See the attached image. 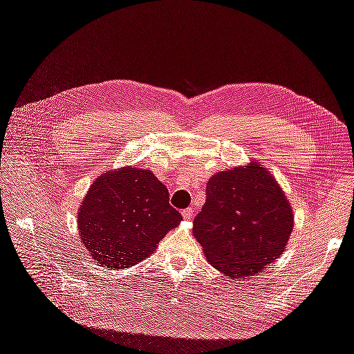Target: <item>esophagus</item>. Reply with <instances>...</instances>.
Listing matches in <instances>:
<instances>
[{"instance_id":"esophagus-1","label":"esophagus","mask_w":354,"mask_h":354,"mask_svg":"<svg viewBox=\"0 0 354 354\" xmlns=\"http://www.w3.org/2000/svg\"><path fill=\"white\" fill-rule=\"evenodd\" d=\"M181 214H183V218L185 220H190L192 217H194V211H192V208H186L181 211Z\"/></svg>"}]
</instances>
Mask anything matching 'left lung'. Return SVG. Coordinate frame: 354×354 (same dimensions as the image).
I'll use <instances>...</instances> for the list:
<instances>
[{"mask_svg": "<svg viewBox=\"0 0 354 354\" xmlns=\"http://www.w3.org/2000/svg\"><path fill=\"white\" fill-rule=\"evenodd\" d=\"M194 234L208 261L230 277L259 273L279 257L292 232V209L257 162L211 177Z\"/></svg>", "mask_w": 354, "mask_h": 354, "instance_id": "1", "label": "left lung"}]
</instances>
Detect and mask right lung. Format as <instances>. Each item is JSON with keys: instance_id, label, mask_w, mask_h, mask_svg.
Listing matches in <instances>:
<instances>
[{"instance_id": "right-lung-1", "label": "right lung", "mask_w": 354, "mask_h": 354, "mask_svg": "<svg viewBox=\"0 0 354 354\" xmlns=\"http://www.w3.org/2000/svg\"><path fill=\"white\" fill-rule=\"evenodd\" d=\"M181 214L152 171L125 167L94 181L78 212L82 242L99 264L125 269L146 259Z\"/></svg>"}]
</instances>
